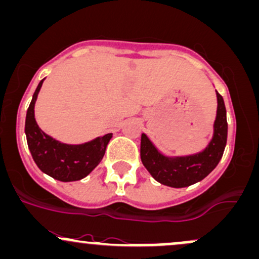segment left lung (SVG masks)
I'll use <instances>...</instances> for the list:
<instances>
[{"label": "left lung", "instance_id": "1", "mask_svg": "<svg viewBox=\"0 0 259 259\" xmlns=\"http://www.w3.org/2000/svg\"><path fill=\"white\" fill-rule=\"evenodd\" d=\"M218 110L212 139L201 152L180 157L162 155L146 135H141L140 156L143 164L156 181L173 188H183L204 180L223 157L227 140L226 108L217 92Z\"/></svg>", "mask_w": 259, "mask_h": 259}]
</instances>
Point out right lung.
<instances>
[{
	"instance_id": "1",
	"label": "right lung",
	"mask_w": 259,
	"mask_h": 259,
	"mask_svg": "<svg viewBox=\"0 0 259 259\" xmlns=\"http://www.w3.org/2000/svg\"><path fill=\"white\" fill-rule=\"evenodd\" d=\"M39 82L25 116V136L29 151L39 169L61 182L79 181L90 175L103 158L112 134L79 145L62 144L45 134L34 118V106L40 91Z\"/></svg>"
}]
</instances>
